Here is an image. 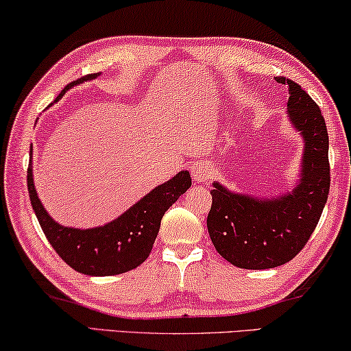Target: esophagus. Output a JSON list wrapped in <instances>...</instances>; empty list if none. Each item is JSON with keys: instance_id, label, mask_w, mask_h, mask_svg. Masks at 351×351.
Listing matches in <instances>:
<instances>
[{"instance_id": "1", "label": "esophagus", "mask_w": 351, "mask_h": 351, "mask_svg": "<svg viewBox=\"0 0 351 351\" xmlns=\"http://www.w3.org/2000/svg\"><path fill=\"white\" fill-rule=\"evenodd\" d=\"M191 175H192V180L195 182H205L211 180L213 171H211V167L208 164L197 160L194 164H191Z\"/></svg>"}]
</instances>
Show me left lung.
Returning a JSON list of instances; mask_svg holds the SVG:
<instances>
[{
  "mask_svg": "<svg viewBox=\"0 0 351 351\" xmlns=\"http://www.w3.org/2000/svg\"><path fill=\"white\" fill-rule=\"evenodd\" d=\"M288 117L304 138L300 180L288 194L258 199L213 182L206 226L215 248L240 269H274L289 263L313 234L329 194V136L317 103L286 77Z\"/></svg>",
  "mask_w": 351,
  "mask_h": 351,
  "instance_id": "1",
  "label": "left lung"
}]
</instances>
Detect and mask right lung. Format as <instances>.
<instances>
[{
  "mask_svg": "<svg viewBox=\"0 0 351 351\" xmlns=\"http://www.w3.org/2000/svg\"><path fill=\"white\" fill-rule=\"evenodd\" d=\"M98 75L100 73H93L68 84L56 101L60 100L70 87L95 79ZM191 184L189 171L182 170L170 181L154 187L111 223L92 229H75L60 226L47 215L34 189L32 162L27 171L29 200L49 243L71 269L92 276L125 274L145 263L159 234L162 216Z\"/></svg>",
  "mask_w": 351,
  "mask_h": 351,
  "instance_id": "1",
  "label": "right lung"
}]
</instances>
